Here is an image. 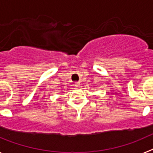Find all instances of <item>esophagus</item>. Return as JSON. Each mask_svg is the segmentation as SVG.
Segmentation results:
<instances>
[{"mask_svg":"<svg viewBox=\"0 0 153 153\" xmlns=\"http://www.w3.org/2000/svg\"><path fill=\"white\" fill-rule=\"evenodd\" d=\"M76 86H77V87H79V86H80V83H79V82H76V83H75Z\"/></svg>","mask_w":153,"mask_h":153,"instance_id":"esophagus-1","label":"esophagus"}]
</instances>
